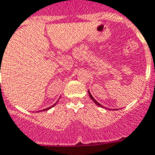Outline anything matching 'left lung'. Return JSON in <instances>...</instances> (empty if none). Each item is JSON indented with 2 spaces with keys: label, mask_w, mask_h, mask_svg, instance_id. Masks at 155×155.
Here are the masks:
<instances>
[{
  "label": "left lung",
  "mask_w": 155,
  "mask_h": 155,
  "mask_svg": "<svg viewBox=\"0 0 155 155\" xmlns=\"http://www.w3.org/2000/svg\"><path fill=\"white\" fill-rule=\"evenodd\" d=\"M88 93H89V95H90V97H91V99H92L93 101H94V103H95V104H96L97 105L100 106V107H104V106H102L100 103H98V102L97 101L95 100V99H94V97H93V96H92V95H91V93H90V91H88ZM105 108H106V107H105ZM107 109H108V108H107ZM109 110H111V109H109ZM113 110H115V109H113ZM115 110H116V109H115Z\"/></svg>",
  "instance_id": "1"
}]
</instances>
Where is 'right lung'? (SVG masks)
Masks as SVG:
<instances>
[{
	"instance_id": "obj_1",
	"label": "right lung",
	"mask_w": 155,
	"mask_h": 155,
	"mask_svg": "<svg viewBox=\"0 0 155 155\" xmlns=\"http://www.w3.org/2000/svg\"><path fill=\"white\" fill-rule=\"evenodd\" d=\"M0 72H1V71H0ZM57 102H58V101H57ZM57 102H56V103H55V104H54V105H52V106H51V107H48V108H45V109H44V110H41V111H47V110L50 109V108H51V107H54V105H55V104H57Z\"/></svg>"
}]
</instances>
